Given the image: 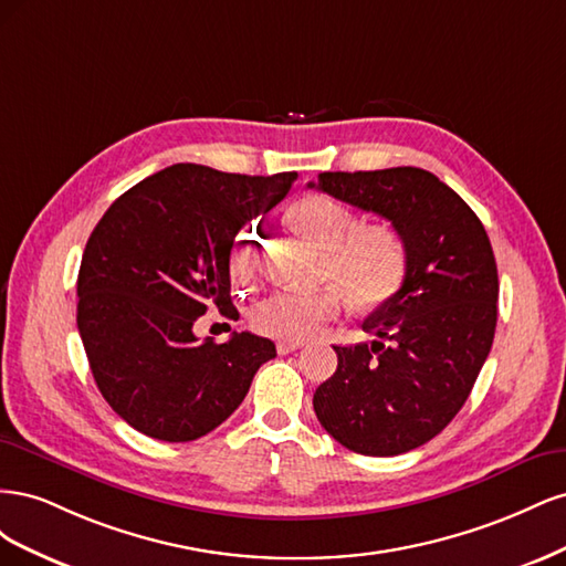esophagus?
Returning a JSON list of instances; mask_svg holds the SVG:
<instances>
[{
	"label": "esophagus",
	"mask_w": 566,
	"mask_h": 566,
	"mask_svg": "<svg viewBox=\"0 0 566 566\" xmlns=\"http://www.w3.org/2000/svg\"><path fill=\"white\" fill-rule=\"evenodd\" d=\"M300 347H304V342H300V339H279L276 342L279 354H290V352H295Z\"/></svg>",
	"instance_id": "esophagus-1"
}]
</instances>
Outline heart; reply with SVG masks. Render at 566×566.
I'll return each instance as SVG.
<instances>
[{
  "mask_svg": "<svg viewBox=\"0 0 566 566\" xmlns=\"http://www.w3.org/2000/svg\"><path fill=\"white\" fill-rule=\"evenodd\" d=\"M304 238L323 250L321 276L333 281L354 304H375L397 290L403 273V245L399 233L387 224H358L345 205L314 196L293 205L287 212ZM256 231L250 227L235 238L231 273L248 281L254 271ZM339 312V297L333 287L316 293L279 290L252 312L256 333L281 339H306Z\"/></svg>",
  "mask_w": 566,
  "mask_h": 566,
  "instance_id": "heart-1",
  "label": "heart"
}]
</instances>
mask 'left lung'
Masks as SVG:
<instances>
[{
  "label": "left lung",
  "mask_w": 566,
  "mask_h": 566,
  "mask_svg": "<svg viewBox=\"0 0 566 566\" xmlns=\"http://www.w3.org/2000/svg\"><path fill=\"white\" fill-rule=\"evenodd\" d=\"M310 186L391 221L406 252L401 287L364 321L378 339L333 347L316 418L354 453L413 451L455 418L493 345L499 269L486 229L420 167L323 172Z\"/></svg>",
  "instance_id": "obj_1"
}]
</instances>
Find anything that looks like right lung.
I'll return each instance as SVG.
<instances>
[{"label":"right lung","mask_w":566,"mask_h":566,"mask_svg":"<svg viewBox=\"0 0 566 566\" xmlns=\"http://www.w3.org/2000/svg\"><path fill=\"white\" fill-rule=\"evenodd\" d=\"M297 172L229 175L172 165L119 196L92 231L77 276V331L98 391L134 430L193 441L241 406L271 339L198 342L210 306L229 316L238 231L281 202Z\"/></svg>","instance_id":"add662e5"}]
</instances>
